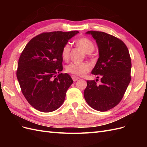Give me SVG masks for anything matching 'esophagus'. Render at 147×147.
Wrapping results in <instances>:
<instances>
[{"label": "esophagus", "mask_w": 147, "mask_h": 147, "mask_svg": "<svg viewBox=\"0 0 147 147\" xmlns=\"http://www.w3.org/2000/svg\"><path fill=\"white\" fill-rule=\"evenodd\" d=\"M72 80H73V81L74 82H76V81H77L80 78L79 77H77L76 75H72Z\"/></svg>", "instance_id": "34e87169"}]
</instances>
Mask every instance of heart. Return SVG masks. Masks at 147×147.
<instances>
[{"label": "heart", "instance_id": "1", "mask_svg": "<svg viewBox=\"0 0 147 147\" xmlns=\"http://www.w3.org/2000/svg\"><path fill=\"white\" fill-rule=\"evenodd\" d=\"M75 44L78 48H80L84 53L90 54L94 50V44L90 38L80 37L75 41ZM71 48L69 43H66L61 50V56L63 60H68L70 55ZM91 70V65L88 63H83L80 64L70 63L65 67L67 72L74 74L77 76H83Z\"/></svg>", "mask_w": 147, "mask_h": 147}]
</instances>
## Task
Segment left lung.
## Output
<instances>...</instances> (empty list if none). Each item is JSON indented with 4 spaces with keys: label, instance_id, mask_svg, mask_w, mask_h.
Returning <instances> with one entry per match:
<instances>
[{
    "label": "left lung",
    "instance_id": "1",
    "mask_svg": "<svg viewBox=\"0 0 147 147\" xmlns=\"http://www.w3.org/2000/svg\"><path fill=\"white\" fill-rule=\"evenodd\" d=\"M86 34L92 35L98 47L99 57L91 73L100 75L101 83L97 84V79L87 80L84 97L92 109L105 112L119 103L131 82V57L120 39L99 31Z\"/></svg>",
    "mask_w": 147,
    "mask_h": 147
}]
</instances>
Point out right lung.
I'll return each mask as SVG.
<instances>
[{
    "mask_svg": "<svg viewBox=\"0 0 147 147\" xmlns=\"http://www.w3.org/2000/svg\"><path fill=\"white\" fill-rule=\"evenodd\" d=\"M78 33H42L31 39L21 53L16 77L25 98L36 110L51 112L63 104L73 80L69 74H60L63 69L61 50Z\"/></svg>",
    "mask_w": 147,
    "mask_h": 147,
    "instance_id": "right-lung-1",
    "label": "right lung"
}]
</instances>
